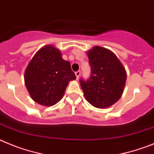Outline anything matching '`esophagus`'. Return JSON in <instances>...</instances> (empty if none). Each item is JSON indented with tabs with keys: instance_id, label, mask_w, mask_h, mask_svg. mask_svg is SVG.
Instances as JSON below:
<instances>
[{
	"instance_id": "34e87169",
	"label": "esophagus",
	"mask_w": 154,
	"mask_h": 154,
	"mask_svg": "<svg viewBox=\"0 0 154 154\" xmlns=\"http://www.w3.org/2000/svg\"><path fill=\"white\" fill-rule=\"evenodd\" d=\"M75 75H76V77H77V79H78L79 77H80V70H77V71H76Z\"/></svg>"
}]
</instances>
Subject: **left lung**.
I'll return each mask as SVG.
<instances>
[{"label":"left lung","mask_w":154,"mask_h":154,"mask_svg":"<svg viewBox=\"0 0 154 154\" xmlns=\"http://www.w3.org/2000/svg\"><path fill=\"white\" fill-rule=\"evenodd\" d=\"M91 65V77L80 79L84 97L92 106L106 108L122 96L127 73L117 57L110 50L96 46L87 51Z\"/></svg>","instance_id":"1"}]
</instances>
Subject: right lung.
Here are the masks:
<instances>
[{"label": "right lung", "mask_w": 154, "mask_h": 154, "mask_svg": "<svg viewBox=\"0 0 154 154\" xmlns=\"http://www.w3.org/2000/svg\"><path fill=\"white\" fill-rule=\"evenodd\" d=\"M76 80L70 62L52 45L37 51L24 72V83L30 97L43 106H53L60 100L70 80Z\"/></svg>", "instance_id": "right-lung-1"}]
</instances>
